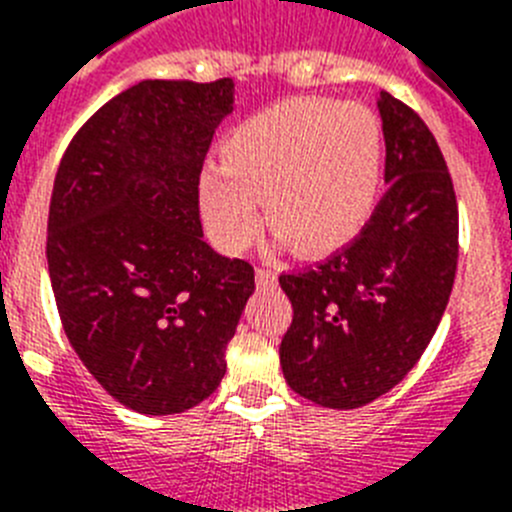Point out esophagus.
<instances>
[{
  "label": "esophagus",
  "instance_id": "1",
  "mask_svg": "<svg viewBox=\"0 0 512 512\" xmlns=\"http://www.w3.org/2000/svg\"><path fill=\"white\" fill-rule=\"evenodd\" d=\"M256 284L259 287H274L277 284V274L271 269H256Z\"/></svg>",
  "mask_w": 512,
  "mask_h": 512
}]
</instances>
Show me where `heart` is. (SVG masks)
<instances>
[{
	"instance_id": "b5f03b06",
	"label": "heart",
	"mask_w": 512,
	"mask_h": 512,
	"mask_svg": "<svg viewBox=\"0 0 512 512\" xmlns=\"http://www.w3.org/2000/svg\"><path fill=\"white\" fill-rule=\"evenodd\" d=\"M200 202L210 233L243 251L266 223L300 256L341 248L364 228L382 184V128L361 104L284 99L238 122Z\"/></svg>"
}]
</instances>
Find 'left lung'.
<instances>
[{"label":"left lung","mask_w":512,"mask_h":512,"mask_svg":"<svg viewBox=\"0 0 512 512\" xmlns=\"http://www.w3.org/2000/svg\"><path fill=\"white\" fill-rule=\"evenodd\" d=\"M377 104L390 189L354 243L279 277L292 302L279 346L284 379L333 410L377 400L418 364L459 259V205L436 138L390 92H379Z\"/></svg>","instance_id":"1"}]
</instances>
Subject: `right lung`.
I'll return each mask as SVG.
<instances>
[{"label": "right lung", "mask_w": 512, "mask_h": 512, "mask_svg": "<svg viewBox=\"0 0 512 512\" xmlns=\"http://www.w3.org/2000/svg\"><path fill=\"white\" fill-rule=\"evenodd\" d=\"M233 79H146L104 102L63 153L48 271L69 343L135 413L210 397L253 266L202 241L200 174Z\"/></svg>", "instance_id": "obj_1"}]
</instances>
